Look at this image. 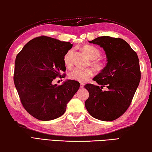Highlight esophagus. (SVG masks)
Instances as JSON below:
<instances>
[{
    "mask_svg": "<svg viewBox=\"0 0 152 152\" xmlns=\"http://www.w3.org/2000/svg\"><path fill=\"white\" fill-rule=\"evenodd\" d=\"M84 86V84L83 83H80V87L81 88H83Z\"/></svg>",
    "mask_w": 152,
    "mask_h": 152,
    "instance_id": "obj_1",
    "label": "esophagus"
}]
</instances>
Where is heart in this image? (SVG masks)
Wrapping results in <instances>:
<instances>
[{
	"label": "heart",
	"mask_w": 152,
	"mask_h": 152,
	"mask_svg": "<svg viewBox=\"0 0 152 152\" xmlns=\"http://www.w3.org/2000/svg\"><path fill=\"white\" fill-rule=\"evenodd\" d=\"M82 50L86 53L89 59L92 60L91 65L96 70H101L103 68V64L101 61L95 60L99 58L101 56V51L96 48L92 45H85L82 48ZM72 56L73 50H69L64 56V64L67 67H71L72 65ZM93 75V70L91 68L82 69L80 68H75L69 73V78L74 80L84 82L88 80Z\"/></svg>",
	"instance_id": "heart-1"
}]
</instances>
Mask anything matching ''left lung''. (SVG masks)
Returning a JSON list of instances; mask_svg holds the SVG:
<instances>
[{
    "mask_svg": "<svg viewBox=\"0 0 152 152\" xmlns=\"http://www.w3.org/2000/svg\"><path fill=\"white\" fill-rule=\"evenodd\" d=\"M88 42L103 48L107 63L93 78L99 86L91 84L84 86L89 92L85 107L95 119L110 121L127 110L140 84L141 72L138 56L121 38L102 36ZM104 86L107 89L103 91L102 89Z\"/></svg>",
    "mask_w": 152,
    "mask_h": 152,
    "instance_id": "8db88e82",
    "label": "left lung"
}]
</instances>
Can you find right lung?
<instances>
[{
	"mask_svg": "<svg viewBox=\"0 0 152 152\" xmlns=\"http://www.w3.org/2000/svg\"><path fill=\"white\" fill-rule=\"evenodd\" d=\"M70 42L41 36L29 41L17 56L14 83L25 110L41 121L61 117L67 104L80 87L67 80L62 84L52 81L66 70L64 58L72 48Z\"/></svg>",
	"mask_w": 152,
	"mask_h": 152,
	"instance_id": "1",
	"label": "right lung"
}]
</instances>
